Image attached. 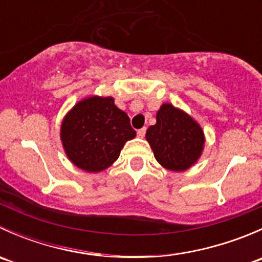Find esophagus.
Listing matches in <instances>:
<instances>
[{
    "label": "esophagus",
    "mask_w": 262,
    "mask_h": 262,
    "mask_svg": "<svg viewBox=\"0 0 262 262\" xmlns=\"http://www.w3.org/2000/svg\"><path fill=\"white\" fill-rule=\"evenodd\" d=\"M137 134H138V137H139V138H143V137H144V134H146V128H142V129H139V130L137 132Z\"/></svg>",
    "instance_id": "1"
}]
</instances>
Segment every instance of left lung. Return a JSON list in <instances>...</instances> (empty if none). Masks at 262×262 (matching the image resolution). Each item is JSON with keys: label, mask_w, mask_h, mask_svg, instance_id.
<instances>
[{"label": "left lung", "mask_w": 262, "mask_h": 262, "mask_svg": "<svg viewBox=\"0 0 262 262\" xmlns=\"http://www.w3.org/2000/svg\"><path fill=\"white\" fill-rule=\"evenodd\" d=\"M156 119L157 123L150 125L146 134L156 160L167 170H187L202 155L204 146L202 128L171 104H163Z\"/></svg>", "instance_id": "1"}]
</instances>
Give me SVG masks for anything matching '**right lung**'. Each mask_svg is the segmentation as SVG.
<instances>
[{"label":"right lung","instance_id":"add662e5","mask_svg":"<svg viewBox=\"0 0 262 262\" xmlns=\"http://www.w3.org/2000/svg\"><path fill=\"white\" fill-rule=\"evenodd\" d=\"M136 137L129 116L113 97L92 96L78 102L62 123L60 139L68 158L87 172H99L118 160Z\"/></svg>","mask_w":262,"mask_h":262}]
</instances>
